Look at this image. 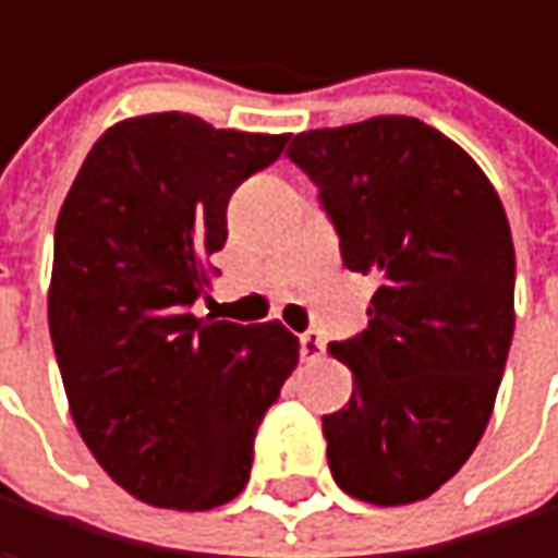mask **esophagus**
<instances>
[{"instance_id":"34e87169","label":"esophagus","mask_w":558,"mask_h":558,"mask_svg":"<svg viewBox=\"0 0 558 558\" xmlns=\"http://www.w3.org/2000/svg\"><path fill=\"white\" fill-rule=\"evenodd\" d=\"M299 344H302V361H318L325 354V338L318 331H305Z\"/></svg>"}]
</instances>
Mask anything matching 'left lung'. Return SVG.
Wrapping results in <instances>:
<instances>
[{"instance_id": "obj_1", "label": "left lung", "mask_w": 558, "mask_h": 558, "mask_svg": "<svg viewBox=\"0 0 558 558\" xmlns=\"http://www.w3.org/2000/svg\"><path fill=\"white\" fill-rule=\"evenodd\" d=\"M318 187L351 272L377 279L371 322L328 351L351 367L322 416L338 487L397 507L474 451L513 338V240L474 158L413 117L312 130L286 151Z\"/></svg>"}]
</instances>
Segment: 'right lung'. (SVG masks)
I'll return each mask as SVG.
<instances>
[{
  "mask_svg": "<svg viewBox=\"0 0 558 558\" xmlns=\"http://www.w3.org/2000/svg\"><path fill=\"white\" fill-rule=\"evenodd\" d=\"M289 136L148 113L107 130L54 227L48 325L81 438L133 497L171 510L233 500L266 410L299 364L279 322L194 318L227 201Z\"/></svg>",
  "mask_w": 558,
  "mask_h": 558,
  "instance_id": "1",
  "label": "right lung"
}]
</instances>
